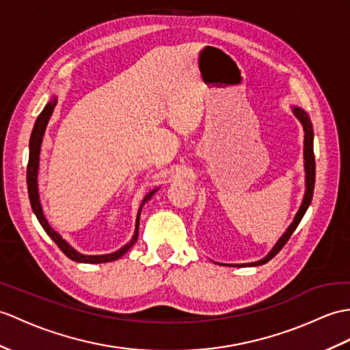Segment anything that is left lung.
<instances>
[{
    "label": "left lung",
    "instance_id": "left-lung-1",
    "mask_svg": "<svg viewBox=\"0 0 350 350\" xmlns=\"http://www.w3.org/2000/svg\"><path fill=\"white\" fill-rule=\"evenodd\" d=\"M294 113L295 116L299 119V122L303 124L304 128V167H306V193H304V200H303V204L299 207L298 213L294 219V222L291 224V226L288 228V231L282 235L280 240L278 241V245H275L270 254H268L264 259L258 262H252V264H245V265H262L267 264L270 261L271 258H274L275 255L279 254L282 250V247L286 245V241L291 239L292 232L295 231V228L298 226V224L301 222V219L306 213V210L308 208L312 202V197H313V189H314V176H316V164H314V152H313V126H312V122L310 118H308L307 113L301 109L294 107Z\"/></svg>",
    "mask_w": 350,
    "mask_h": 350
}]
</instances>
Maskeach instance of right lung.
<instances>
[{
    "label": "right lung",
    "instance_id": "1",
    "mask_svg": "<svg viewBox=\"0 0 350 350\" xmlns=\"http://www.w3.org/2000/svg\"><path fill=\"white\" fill-rule=\"evenodd\" d=\"M56 105V100L47 103L46 107L43 109V111L40 113L34 128H32V133H31V138H29V159H28V168H27V183H28V195H29V201H31V207H32V212L36 213L38 222L42 224V226L44 228V231L47 232L49 237H51L58 247L64 252L65 256H68L70 259L76 262H85V264H101V262H111V261H116L122 255H125L126 252L131 249L135 241L138 239V224H140V213H142V208L144 206L146 201H149L150 197L153 193L157 192V189H153L152 192H149L146 195V198L143 200L140 210H138V215H137V224H135V232H134V237L131 239V241L125 245L122 249H119L115 254H110V255H98V256H89V255H82L72 249L67 241H65L58 232H55L51 225L47 224L46 217L43 215V210H42V204H40V198H38V188H37V174H38V157H40V146H42V140H43V134H44V129L46 125L49 122V118H51L52 111Z\"/></svg>",
    "mask_w": 350,
    "mask_h": 350
}]
</instances>
